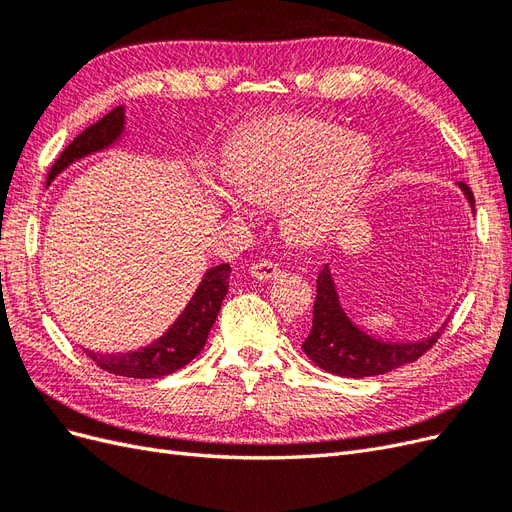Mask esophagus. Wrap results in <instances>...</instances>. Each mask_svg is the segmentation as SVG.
Here are the masks:
<instances>
[{
    "instance_id": "1",
    "label": "esophagus",
    "mask_w": 512,
    "mask_h": 512,
    "mask_svg": "<svg viewBox=\"0 0 512 512\" xmlns=\"http://www.w3.org/2000/svg\"><path fill=\"white\" fill-rule=\"evenodd\" d=\"M250 273H252V277H256V280H260V282H269V280H275V277L280 275L282 271H280V265H277V262L260 260V262H256V265H252Z\"/></svg>"
}]
</instances>
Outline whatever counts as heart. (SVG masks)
I'll return each instance as SVG.
<instances>
[{"mask_svg":"<svg viewBox=\"0 0 512 512\" xmlns=\"http://www.w3.org/2000/svg\"><path fill=\"white\" fill-rule=\"evenodd\" d=\"M371 149L365 138L322 119H275L232 145L226 173L235 190L256 203L288 198L286 222L316 237L339 222L365 181Z\"/></svg>","mask_w":512,"mask_h":512,"instance_id":"heart-1","label":"heart"}]
</instances>
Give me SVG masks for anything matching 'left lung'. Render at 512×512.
<instances>
[{
    "label": "left lung",
    "instance_id": "8db88e82",
    "mask_svg": "<svg viewBox=\"0 0 512 512\" xmlns=\"http://www.w3.org/2000/svg\"><path fill=\"white\" fill-rule=\"evenodd\" d=\"M466 194L470 207L474 209V194L466 183H457ZM446 327V322H444ZM444 327L421 342H382L374 335H367L348 318L329 265H324L316 280V301L312 331L305 337L303 352L320 369L344 378H367L382 376L406 363H414L438 342Z\"/></svg>",
    "mask_w": 512,
    "mask_h": 512
}]
</instances>
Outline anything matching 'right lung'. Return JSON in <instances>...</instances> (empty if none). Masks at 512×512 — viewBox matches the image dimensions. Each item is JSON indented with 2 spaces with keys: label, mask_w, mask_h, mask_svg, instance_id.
I'll use <instances>...</instances> for the list:
<instances>
[{
  "label": "right lung",
  "mask_w": 512,
  "mask_h": 512,
  "mask_svg": "<svg viewBox=\"0 0 512 512\" xmlns=\"http://www.w3.org/2000/svg\"><path fill=\"white\" fill-rule=\"evenodd\" d=\"M123 132H126V108L117 106L98 123H94V126H89L85 132L76 136L64 149V153H61L57 162L51 166L46 185H51L55 177L64 173L70 164L91 156V153L113 147L123 136ZM228 277L230 265H226V262L207 269L196 292L192 294L190 303L185 305L179 318L170 324L168 331L162 337H158L153 344L130 352L111 354L83 348L85 354L100 369L115 376L162 378L173 374V371L188 365L194 356L203 350L207 335L213 327L215 318L220 314L222 301L228 292Z\"/></svg>",
  "instance_id": "add662e5"
}]
</instances>
